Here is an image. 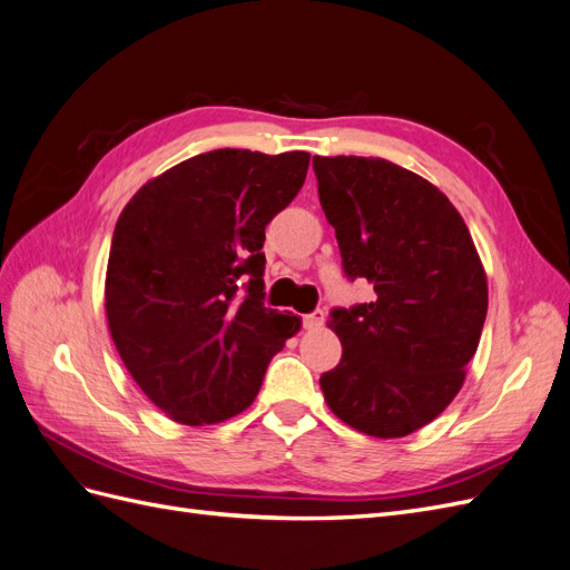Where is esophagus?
Wrapping results in <instances>:
<instances>
[{
	"mask_svg": "<svg viewBox=\"0 0 570 570\" xmlns=\"http://www.w3.org/2000/svg\"><path fill=\"white\" fill-rule=\"evenodd\" d=\"M323 321H325V314L321 312V308H316V312H312V314H304L302 316V325L306 327V331H318V327L323 325Z\"/></svg>",
	"mask_w": 570,
	"mask_h": 570,
	"instance_id": "esophagus-1",
	"label": "esophagus"
}]
</instances>
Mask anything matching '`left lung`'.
Instances as JSON below:
<instances>
[{
	"instance_id": "obj_1",
	"label": "left lung",
	"mask_w": 570,
	"mask_h": 570,
	"mask_svg": "<svg viewBox=\"0 0 570 570\" xmlns=\"http://www.w3.org/2000/svg\"><path fill=\"white\" fill-rule=\"evenodd\" d=\"M314 174L344 275L375 292L331 312L342 358L321 390L358 433L404 438L463 385L488 316L485 271L461 214L421 176L373 157H314Z\"/></svg>"
}]
</instances>
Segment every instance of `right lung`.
<instances>
[{
	"label": "right lung",
	"instance_id": "1",
	"mask_svg": "<svg viewBox=\"0 0 570 570\" xmlns=\"http://www.w3.org/2000/svg\"><path fill=\"white\" fill-rule=\"evenodd\" d=\"M306 151L214 149L137 189L116 220L107 318L132 381L185 425L245 411L299 318L264 306L266 226Z\"/></svg>",
	"mask_w": 570,
	"mask_h": 570
}]
</instances>
